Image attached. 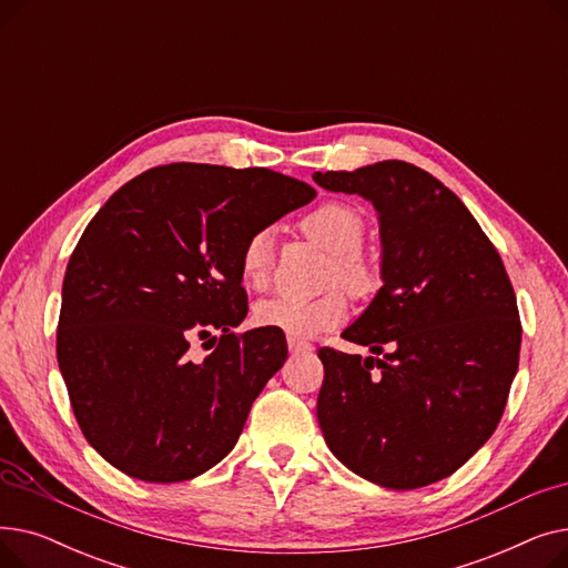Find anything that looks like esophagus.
<instances>
[{
    "label": "esophagus",
    "instance_id": "34e87169",
    "mask_svg": "<svg viewBox=\"0 0 568 568\" xmlns=\"http://www.w3.org/2000/svg\"><path fill=\"white\" fill-rule=\"evenodd\" d=\"M287 347H290V352H292V354H306V352H311V349H313V345H311V343H306V341H296V338H287Z\"/></svg>",
    "mask_w": 568,
    "mask_h": 568
}]
</instances>
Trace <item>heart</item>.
<instances>
[{"label":"heart","mask_w":568,"mask_h":568,"mask_svg":"<svg viewBox=\"0 0 568 568\" xmlns=\"http://www.w3.org/2000/svg\"><path fill=\"white\" fill-rule=\"evenodd\" d=\"M302 230L329 251L332 264L326 272V283L343 285L354 296L371 294L379 274L377 266L362 253L366 221L359 209L345 202H322L302 219ZM274 264V232L262 227L253 232L239 255L242 278L251 287H264L272 276ZM347 317V300L341 290H332L315 300H300V296H272L255 306L253 320L264 329H274L287 338H315L324 332H332Z\"/></svg>","instance_id":"heart-1"}]
</instances>
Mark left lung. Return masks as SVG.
Returning <instances> with one entry per match:
<instances>
[{
  "label": "left lung",
  "instance_id": "8db88e82",
  "mask_svg": "<svg viewBox=\"0 0 568 568\" xmlns=\"http://www.w3.org/2000/svg\"><path fill=\"white\" fill-rule=\"evenodd\" d=\"M313 179L375 204L384 281L343 332L382 359L317 349L322 435L364 479L424 488L463 467L501 419L523 338L514 285L469 209L430 172L382 161Z\"/></svg>",
  "mask_w": 568,
  "mask_h": 568
}]
</instances>
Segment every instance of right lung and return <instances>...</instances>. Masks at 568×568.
Here are the masks:
<instances>
[{
  "label": "right lung",
  "instance_id": "1",
  "mask_svg": "<svg viewBox=\"0 0 568 568\" xmlns=\"http://www.w3.org/2000/svg\"><path fill=\"white\" fill-rule=\"evenodd\" d=\"M315 197L266 168L170 163L138 174L89 221L69 260L57 362L87 442L149 484L221 463L287 359L248 313L246 239ZM202 342V361L190 352Z\"/></svg>",
  "mask_w": 568,
  "mask_h": 568
}]
</instances>
